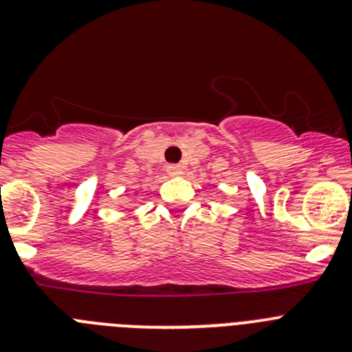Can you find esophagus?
<instances>
[{"instance_id": "1", "label": "esophagus", "mask_w": 352, "mask_h": 352, "mask_svg": "<svg viewBox=\"0 0 352 352\" xmlns=\"http://www.w3.org/2000/svg\"><path fill=\"white\" fill-rule=\"evenodd\" d=\"M167 174L169 176H178V174H182V167L176 166V164H170V166H167Z\"/></svg>"}]
</instances>
